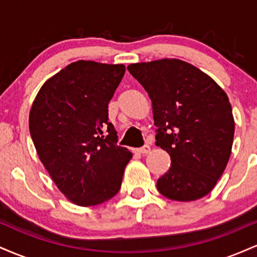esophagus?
<instances>
[{
	"mask_svg": "<svg viewBox=\"0 0 257 257\" xmlns=\"http://www.w3.org/2000/svg\"><path fill=\"white\" fill-rule=\"evenodd\" d=\"M150 150H151V147H150L149 145H144L143 147H140V149H138L137 152L143 153V155H146V153L150 152Z\"/></svg>",
	"mask_w": 257,
	"mask_h": 257,
	"instance_id": "1",
	"label": "esophagus"
}]
</instances>
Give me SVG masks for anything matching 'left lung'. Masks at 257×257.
I'll use <instances>...</instances> for the list:
<instances>
[{"mask_svg": "<svg viewBox=\"0 0 257 257\" xmlns=\"http://www.w3.org/2000/svg\"><path fill=\"white\" fill-rule=\"evenodd\" d=\"M152 101L156 145L172 166L158 179L167 198L190 202L210 192L231 156L234 119L228 96L206 73L179 59L128 66Z\"/></svg>", "mask_w": 257, "mask_h": 257, "instance_id": "left-lung-1", "label": "left lung"}]
</instances>
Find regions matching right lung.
<instances>
[{
	"label": "right lung",
	"mask_w": 257,
	"mask_h": 257,
	"mask_svg": "<svg viewBox=\"0 0 257 257\" xmlns=\"http://www.w3.org/2000/svg\"><path fill=\"white\" fill-rule=\"evenodd\" d=\"M124 65L78 60L42 85L29 128L41 162L67 199L98 205L118 193L132 153L117 145L108 102Z\"/></svg>",
	"instance_id": "1"
}]
</instances>
